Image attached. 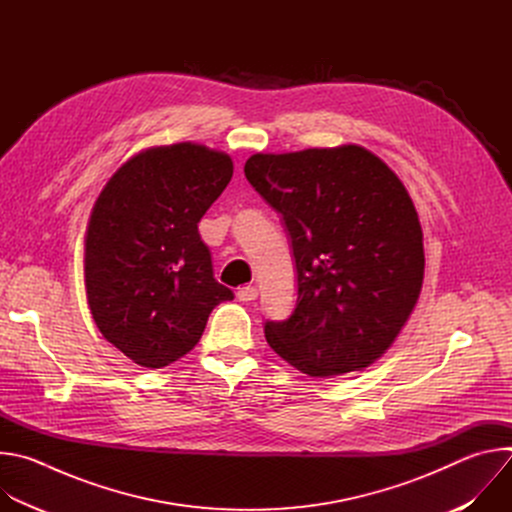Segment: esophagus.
<instances>
[{
	"label": "esophagus",
	"instance_id": "obj_1",
	"mask_svg": "<svg viewBox=\"0 0 512 512\" xmlns=\"http://www.w3.org/2000/svg\"><path fill=\"white\" fill-rule=\"evenodd\" d=\"M257 296H259V291H257V287H253V285L239 287V291H237L239 302H253V300H257Z\"/></svg>",
	"mask_w": 512,
	"mask_h": 512
}]
</instances>
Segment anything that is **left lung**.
Masks as SVG:
<instances>
[{
  "instance_id": "left-lung-1",
  "label": "left lung",
  "mask_w": 512,
  "mask_h": 512,
  "mask_svg": "<svg viewBox=\"0 0 512 512\" xmlns=\"http://www.w3.org/2000/svg\"><path fill=\"white\" fill-rule=\"evenodd\" d=\"M245 176L279 214L298 300L269 346L310 377L360 371L397 338L423 281V233L401 180L358 145L255 154Z\"/></svg>"
}]
</instances>
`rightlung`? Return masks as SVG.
<instances>
[{
    "instance_id": "right-lung-1",
    "label": "right lung",
    "mask_w": 512,
    "mask_h": 512,
    "mask_svg": "<svg viewBox=\"0 0 512 512\" xmlns=\"http://www.w3.org/2000/svg\"><path fill=\"white\" fill-rule=\"evenodd\" d=\"M233 178L227 154L196 143L141 152L101 192L85 241V285L101 334L135 364L190 352L233 291L212 273L198 223Z\"/></svg>"
}]
</instances>
